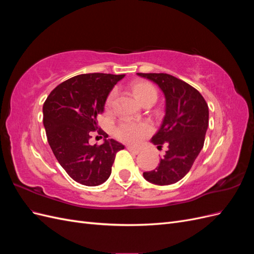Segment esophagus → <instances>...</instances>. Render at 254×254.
<instances>
[{
  "mask_svg": "<svg viewBox=\"0 0 254 254\" xmlns=\"http://www.w3.org/2000/svg\"><path fill=\"white\" fill-rule=\"evenodd\" d=\"M127 149H128L130 152L134 153V155H139V153L141 152V150H140L139 148H134V147H131V146H128Z\"/></svg>",
  "mask_w": 254,
  "mask_h": 254,
  "instance_id": "obj_1",
  "label": "esophagus"
}]
</instances>
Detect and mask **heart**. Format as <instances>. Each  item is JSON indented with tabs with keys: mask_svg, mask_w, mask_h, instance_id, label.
Returning a JSON list of instances; mask_svg holds the SVG:
<instances>
[{
	"mask_svg": "<svg viewBox=\"0 0 254 254\" xmlns=\"http://www.w3.org/2000/svg\"><path fill=\"white\" fill-rule=\"evenodd\" d=\"M132 92L135 96V98L139 101L141 104H143L146 99L150 97H156L157 98V91L153 88L151 83L147 81H136L132 84ZM115 93L111 92L106 99V110L109 111L113 104ZM151 126L148 123L141 122V123H134L130 121H123L121 124L115 129V134L121 139L122 141L136 144L139 143L143 137L148 135L151 132Z\"/></svg>",
	"mask_w": 254,
	"mask_h": 254,
	"instance_id": "1",
	"label": "heart"
}]
</instances>
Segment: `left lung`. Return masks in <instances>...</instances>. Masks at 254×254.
I'll use <instances>...</instances> for the list:
<instances>
[{
    "label": "left lung",
    "instance_id": "obj_1",
    "mask_svg": "<svg viewBox=\"0 0 254 254\" xmlns=\"http://www.w3.org/2000/svg\"><path fill=\"white\" fill-rule=\"evenodd\" d=\"M158 84L165 97V115L151 143L167 145L156 170L143 173L157 186L181 180L201 151L209 126V107L202 95L189 83L164 73H136Z\"/></svg>",
    "mask_w": 254,
    "mask_h": 254
}]
</instances>
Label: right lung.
Here are the masks:
<instances>
[{
  "label": "right lung",
  "mask_w": 254,
  "mask_h": 254,
  "mask_svg": "<svg viewBox=\"0 0 254 254\" xmlns=\"http://www.w3.org/2000/svg\"><path fill=\"white\" fill-rule=\"evenodd\" d=\"M124 77L104 73L74 76L54 89L43 104V125L54 155L67 175L83 186L96 187L108 179L115 155L125 147L113 139L99 146L89 144L107 97Z\"/></svg>",
  "instance_id": "obj_1"
}]
</instances>
